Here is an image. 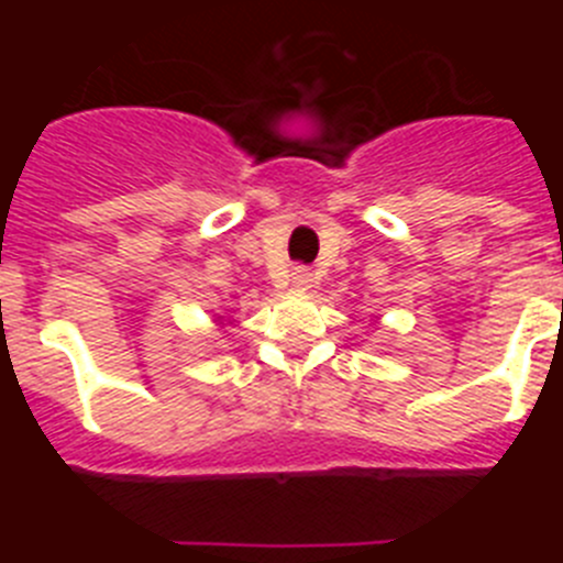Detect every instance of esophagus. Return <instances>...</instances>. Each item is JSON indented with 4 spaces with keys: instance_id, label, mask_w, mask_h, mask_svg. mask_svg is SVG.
<instances>
[{
    "instance_id": "obj_1",
    "label": "esophagus",
    "mask_w": 563,
    "mask_h": 563,
    "mask_svg": "<svg viewBox=\"0 0 563 563\" xmlns=\"http://www.w3.org/2000/svg\"><path fill=\"white\" fill-rule=\"evenodd\" d=\"M310 285H312V273L307 271V267H296V271H292V287L307 290Z\"/></svg>"
}]
</instances>
